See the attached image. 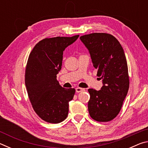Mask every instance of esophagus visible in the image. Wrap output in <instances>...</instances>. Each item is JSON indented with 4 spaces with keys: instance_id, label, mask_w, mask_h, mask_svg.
Instances as JSON below:
<instances>
[{
    "instance_id": "esophagus-1",
    "label": "esophagus",
    "mask_w": 148,
    "mask_h": 148,
    "mask_svg": "<svg viewBox=\"0 0 148 148\" xmlns=\"http://www.w3.org/2000/svg\"><path fill=\"white\" fill-rule=\"evenodd\" d=\"M84 90H85L84 89L81 88V87H76V91L77 92H82V91H84Z\"/></svg>"
}]
</instances>
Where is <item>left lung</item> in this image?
<instances>
[{
    "label": "left lung",
    "mask_w": 148,
    "mask_h": 148,
    "mask_svg": "<svg viewBox=\"0 0 148 148\" xmlns=\"http://www.w3.org/2000/svg\"><path fill=\"white\" fill-rule=\"evenodd\" d=\"M79 38L89 50L93 66L97 69V76L103 84L99 91L88 89L89 115L97 121H110L119 113L129 87L123 49L110 34L95 32Z\"/></svg>",
    "instance_id": "obj_1"
}]
</instances>
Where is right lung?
I'll return each mask as SVG.
<instances>
[{
  "label": "right lung",
  "mask_w": 148,
  "mask_h": 148,
  "mask_svg": "<svg viewBox=\"0 0 148 148\" xmlns=\"http://www.w3.org/2000/svg\"><path fill=\"white\" fill-rule=\"evenodd\" d=\"M78 37L43 39L29 56L25 76L27 93L34 112L47 123H59L68 116L69 102L76 91L60 86L57 74L61 69L64 50Z\"/></svg>",
  "instance_id": "right-lung-1"
}]
</instances>
